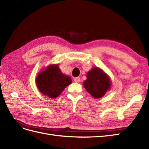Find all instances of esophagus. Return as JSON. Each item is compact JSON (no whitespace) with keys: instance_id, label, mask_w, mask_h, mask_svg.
<instances>
[{"instance_id":"esophagus-1","label":"esophagus","mask_w":149,"mask_h":149,"mask_svg":"<svg viewBox=\"0 0 149 149\" xmlns=\"http://www.w3.org/2000/svg\"><path fill=\"white\" fill-rule=\"evenodd\" d=\"M74 81H75L76 83H79V82H80L81 79H80L79 77H77V78H75L74 79Z\"/></svg>"}]
</instances>
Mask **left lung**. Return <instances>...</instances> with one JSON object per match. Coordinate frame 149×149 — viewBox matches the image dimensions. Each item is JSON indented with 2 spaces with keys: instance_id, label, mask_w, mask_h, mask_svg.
<instances>
[{
  "instance_id": "obj_1",
  "label": "left lung",
  "mask_w": 149,
  "mask_h": 149,
  "mask_svg": "<svg viewBox=\"0 0 149 149\" xmlns=\"http://www.w3.org/2000/svg\"><path fill=\"white\" fill-rule=\"evenodd\" d=\"M86 77L83 86L94 98L102 97L111 88L110 77L100 68H93L88 72Z\"/></svg>"
}]
</instances>
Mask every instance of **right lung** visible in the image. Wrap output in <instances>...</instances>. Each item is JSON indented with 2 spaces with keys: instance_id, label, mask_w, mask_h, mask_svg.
<instances>
[{
  "instance_id": "add662e5",
  "label": "right lung",
  "mask_w": 149,
  "mask_h": 149,
  "mask_svg": "<svg viewBox=\"0 0 149 149\" xmlns=\"http://www.w3.org/2000/svg\"><path fill=\"white\" fill-rule=\"evenodd\" d=\"M35 83L40 93L55 99L71 84L72 80L69 76L63 74L58 64H53L39 72Z\"/></svg>"
}]
</instances>
